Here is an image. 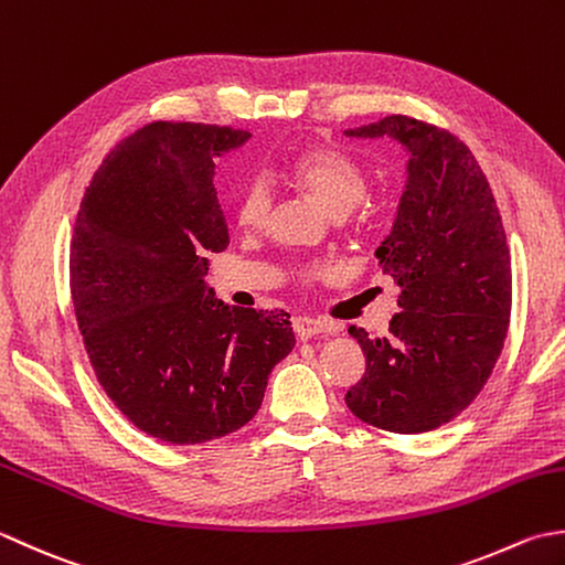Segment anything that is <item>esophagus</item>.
<instances>
[{
  "label": "esophagus",
  "instance_id": "esophagus-1",
  "mask_svg": "<svg viewBox=\"0 0 565 565\" xmlns=\"http://www.w3.org/2000/svg\"><path fill=\"white\" fill-rule=\"evenodd\" d=\"M292 329L297 333V339H312L317 333H329L333 327L324 319H315V317H295L292 319Z\"/></svg>",
  "mask_w": 565,
  "mask_h": 565
}]
</instances>
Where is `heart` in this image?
I'll use <instances>...</instances> for the list:
<instances>
[{"mask_svg":"<svg viewBox=\"0 0 565 565\" xmlns=\"http://www.w3.org/2000/svg\"><path fill=\"white\" fill-rule=\"evenodd\" d=\"M285 178L297 190L307 192L317 204L333 216L349 214L365 198L367 175L359 160H353L339 148L315 146L297 153L285 168ZM270 212V190L260 178H250L238 188L234 202V216L241 226L258 228ZM317 268H302L299 278H317Z\"/></svg>","mask_w":565,"mask_h":565,"instance_id":"heart-1","label":"heart"}]
</instances>
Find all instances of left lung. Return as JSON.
<instances>
[{"label": "left lung", "instance_id": "left-lung-1", "mask_svg": "<svg viewBox=\"0 0 565 565\" xmlns=\"http://www.w3.org/2000/svg\"><path fill=\"white\" fill-rule=\"evenodd\" d=\"M347 136H390L407 148V185L377 266L399 285L387 337L361 343L365 373L347 405L365 424L422 434L458 417L500 359L512 268L498 202L476 156L451 131L393 114Z\"/></svg>", "mask_w": 565, "mask_h": 565}]
</instances>
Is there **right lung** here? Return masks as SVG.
<instances>
[{"label":"right lung","mask_w":565,"mask_h":565,"mask_svg":"<svg viewBox=\"0 0 565 565\" xmlns=\"http://www.w3.org/2000/svg\"><path fill=\"white\" fill-rule=\"evenodd\" d=\"M232 126L153 121L95 170L71 241V292L92 371L134 427L204 444L260 409L295 347L282 309L228 307L204 282L228 246L214 160L248 141Z\"/></svg>","instance_id":"right-lung-1"}]
</instances>
